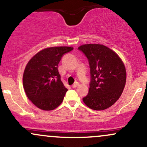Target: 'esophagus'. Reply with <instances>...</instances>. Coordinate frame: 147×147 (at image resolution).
<instances>
[{
	"label": "esophagus",
	"instance_id": "obj_1",
	"mask_svg": "<svg viewBox=\"0 0 147 147\" xmlns=\"http://www.w3.org/2000/svg\"><path fill=\"white\" fill-rule=\"evenodd\" d=\"M79 85V84L78 82H76V83H75V84H73V85L72 86V87L73 88H77V86H78Z\"/></svg>",
	"mask_w": 147,
	"mask_h": 147
}]
</instances>
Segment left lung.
<instances>
[{"label":"left lung","instance_id":"1","mask_svg":"<svg viewBox=\"0 0 147 147\" xmlns=\"http://www.w3.org/2000/svg\"><path fill=\"white\" fill-rule=\"evenodd\" d=\"M78 49L86 56L90 68L89 92L83 102L92 110H105L117 102L124 90L125 65L117 54L106 45L88 43Z\"/></svg>","mask_w":147,"mask_h":147}]
</instances>
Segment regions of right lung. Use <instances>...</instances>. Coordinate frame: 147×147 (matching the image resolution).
Wrapping results in <instances>:
<instances>
[{"instance_id":"1","label":"right lung","mask_w":147,"mask_h":147,"mask_svg":"<svg viewBox=\"0 0 147 147\" xmlns=\"http://www.w3.org/2000/svg\"><path fill=\"white\" fill-rule=\"evenodd\" d=\"M72 47H50L37 52L25 66L23 85L27 97L38 109L52 111L63 102L68 89L61 81L58 64Z\"/></svg>"}]
</instances>
